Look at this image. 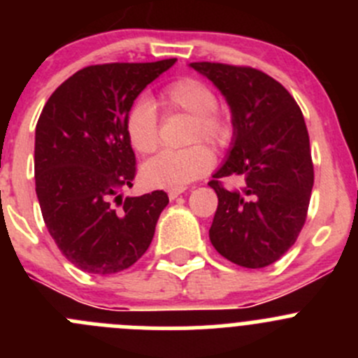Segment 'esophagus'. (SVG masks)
Instances as JSON below:
<instances>
[{
	"instance_id": "34e87169",
	"label": "esophagus",
	"mask_w": 358,
	"mask_h": 358,
	"mask_svg": "<svg viewBox=\"0 0 358 358\" xmlns=\"http://www.w3.org/2000/svg\"><path fill=\"white\" fill-rule=\"evenodd\" d=\"M182 194H183V189H180V190H169L168 197H169V201H175L176 197L182 196Z\"/></svg>"
}]
</instances>
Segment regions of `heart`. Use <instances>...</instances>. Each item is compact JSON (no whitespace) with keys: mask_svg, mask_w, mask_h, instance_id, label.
I'll list each match as a JSON object with an SVG mask.
<instances>
[{"mask_svg":"<svg viewBox=\"0 0 358 358\" xmlns=\"http://www.w3.org/2000/svg\"><path fill=\"white\" fill-rule=\"evenodd\" d=\"M161 102L166 110L183 112L194 117L190 142L199 138L215 145L229 142L232 135L229 117L216 109V93L201 79L183 78L171 83L162 92ZM126 133L136 152L150 154L157 149V115L150 100L142 99L131 107L126 119ZM213 164L215 156L211 150L197 143L183 150H162L156 157L149 159L142 168V178L150 187L180 190L206 175Z\"/></svg>","mask_w":358,"mask_h":358,"instance_id":"heart-1","label":"heart"}]
</instances>
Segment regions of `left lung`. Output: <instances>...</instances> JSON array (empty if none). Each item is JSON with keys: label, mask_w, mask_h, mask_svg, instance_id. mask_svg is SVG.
<instances>
[{"label": "left lung", "mask_w": 358, "mask_h": 358, "mask_svg": "<svg viewBox=\"0 0 358 358\" xmlns=\"http://www.w3.org/2000/svg\"><path fill=\"white\" fill-rule=\"evenodd\" d=\"M190 67L220 90L232 112L229 154L209 182L218 196L209 241L236 265H272L298 239L312 196L305 119L289 92L265 72L211 62ZM230 174L243 178L241 189L217 182Z\"/></svg>", "instance_id": "8db88e82"}]
</instances>
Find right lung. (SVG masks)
Wrapping results in <instances>:
<instances>
[{
  "instance_id": "obj_1",
  "label": "right lung",
  "mask_w": 358,
  "mask_h": 358,
  "mask_svg": "<svg viewBox=\"0 0 358 358\" xmlns=\"http://www.w3.org/2000/svg\"><path fill=\"white\" fill-rule=\"evenodd\" d=\"M175 62L85 67L43 107L36 124V196L50 236L83 272H122L152 243L168 194L126 197L119 210L111 199H121L119 189L131 187L135 178V152L126 133L133 102Z\"/></svg>"
}]
</instances>
